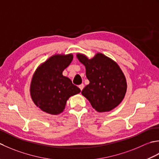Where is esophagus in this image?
Returning a JSON list of instances; mask_svg holds the SVG:
<instances>
[{
	"mask_svg": "<svg viewBox=\"0 0 159 159\" xmlns=\"http://www.w3.org/2000/svg\"><path fill=\"white\" fill-rule=\"evenodd\" d=\"M84 87V85L83 84H80V85H79V88L80 89V90H83Z\"/></svg>",
	"mask_w": 159,
	"mask_h": 159,
	"instance_id": "esophagus-1",
	"label": "esophagus"
}]
</instances>
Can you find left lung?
Segmentation results:
<instances>
[{
	"label": "left lung",
	"mask_w": 159,
	"mask_h": 159,
	"mask_svg": "<svg viewBox=\"0 0 159 159\" xmlns=\"http://www.w3.org/2000/svg\"><path fill=\"white\" fill-rule=\"evenodd\" d=\"M76 56L85 66L86 77L90 82L82 90V95L99 112L115 108L124 99L127 90L125 77L117 63L101 53L92 59L82 53Z\"/></svg>",
	"instance_id": "1"
}]
</instances>
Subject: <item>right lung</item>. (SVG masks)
I'll return each instance as SVG.
<instances>
[{"mask_svg":"<svg viewBox=\"0 0 159 159\" xmlns=\"http://www.w3.org/2000/svg\"><path fill=\"white\" fill-rule=\"evenodd\" d=\"M73 54H56L41 64L31 79L30 95L34 103L43 112L57 115L64 111L70 97L80 93L63 70L73 60Z\"/></svg>","mask_w":159,"mask_h":159,"instance_id":"1","label":"right lung"}]
</instances>
